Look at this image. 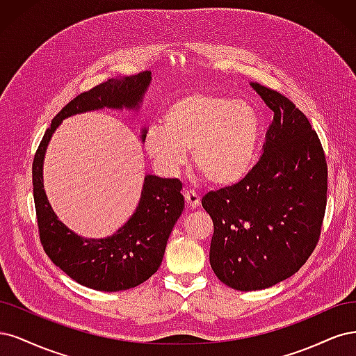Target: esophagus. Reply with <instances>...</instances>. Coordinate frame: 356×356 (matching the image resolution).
Returning <instances> with one entry per match:
<instances>
[{
	"instance_id": "34e87169",
	"label": "esophagus",
	"mask_w": 356,
	"mask_h": 356,
	"mask_svg": "<svg viewBox=\"0 0 356 356\" xmlns=\"http://www.w3.org/2000/svg\"><path fill=\"white\" fill-rule=\"evenodd\" d=\"M185 201L188 202L189 207L197 209L198 205H200V202H201V198H200V195L197 192L189 189V191H185Z\"/></svg>"
}]
</instances>
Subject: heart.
I'll list each match as a JSON object with an SVG mask.
<instances>
[{
	"instance_id": "heart-1",
	"label": "heart",
	"mask_w": 356,
	"mask_h": 356,
	"mask_svg": "<svg viewBox=\"0 0 356 356\" xmlns=\"http://www.w3.org/2000/svg\"><path fill=\"white\" fill-rule=\"evenodd\" d=\"M260 139L254 108L243 100L214 93H193L167 108L163 125L145 134V149L165 175H175L192 161L213 185H234L253 167Z\"/></svg>"
}]
</instances>
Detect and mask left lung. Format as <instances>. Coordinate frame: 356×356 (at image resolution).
Instances as JSON below:
<instances>
[{
  "instance_id": "obj_1",
  "label": "left lung",
  "mask_w": 356,
  "mask_h": 356,
  "mask_svg": "<svg viewBox=\"0 0 356 356\" xmlns=\"http://www.w3.org/2000/svg\"><path fill=\"white\" fill-rule=\"evenodd\" d=\"M250 86L273 111L263 155L243 180L201 201L214 225L211 269L239 291L269 289L299 270L327 205V161L311 122L289 97Z\"/></svg>"
}]
</instances>
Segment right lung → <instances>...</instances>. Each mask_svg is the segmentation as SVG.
<instances>
[{
	"mask_svg": "<svg viewBox=\"0 0 356 356\" xmlns=\"http://www.w3.org/2000/svg\"><path fill=\"white\" fill-rule=\"evenodd\" d=\"M151 78L149 71L112 78L78 95L53 118L33 156V201L42 248L67 277L97 291L133 289L158 270L168 236L185 207L181 183L179 179L145 176L139 205L129 222L112 236L87 239L67 229L51 209L42 183L45 149L54 130L67 117L103 108H139ZM145 134L146 129L142 140Z\"/></svg>",
	"mask_w": 356,
	"mask_h": 356,
	"instance_id": "right-lung-1",
	"label": "right lung"
}]
</instances>
